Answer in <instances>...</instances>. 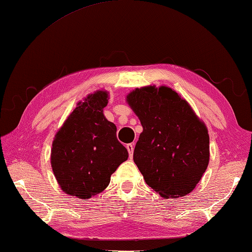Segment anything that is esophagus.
Masks as SVG:
<instances>
[{"instance_id": "34e87169", "label": "esophagus", "mask_w": 252, "mask_h": 252, "mask_svg": "<svg viewBox=\"0 0 252 252\" xmlns=\"http://www.w3.org/2000/svg\"><path fill=\"white\" fill-rule=\"evenodd\" d=\"M126 149L127 152H129V155H130V158H132L133 156V152H134V144L131 143V144H126Z\"/></svg>"}]
</instances>
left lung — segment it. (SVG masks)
<instances>
[{
  "label": "left lung",
  "instance_id": "obj_1",
  "mask_svg": "<svg viewBox=\"0 0 252 252\" xmlns=\"http://www.w3.org/2000/svg\"><path fill=\"white\" fill-rule=\"evenodd\" d=\"M127 103L143 126L133 159L146 184L164 198L189 194L209 163L206 126L167 87L136 89Z\"/></svg>",
  "mask_w": 252,
  "mask_h": 252
}]
</instances>
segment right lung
<instances>
[{
	"label": "right lung",
	"instance_id": "1",
	"mask_svg": "<svg viewBox=\"0 0 252 252\" xmlns=\"http://www.w3.org/2000/svg\"><path fill=\"white\" fill-rule=\"evenodd\" d=\"M108 94L89 95L63 123L53 142L51 163L62 189L89 199L103 191L110 176L129 157L117 127L104 117Z\"/></svg>",
	"mask_w": 252,
	"mask_h": 252
}]
</instances>
